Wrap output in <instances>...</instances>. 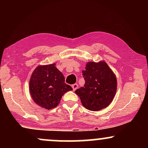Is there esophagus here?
Returning a JSON list of instances; mask_svg holds the SVG:
<instances>
[{"label": "esophagus", "mask_w": 148, "mask_h": 148, "mask_svg": "<svg viewBox=\"0 0 148 148\" xmlns=\"http://www.w3.org/2000/svg\"><path fill=\"white\" fill-rule=\"evenodd\" d=\"M72 88H73V90L75 91L76 89L78 88V84H74L72 85Z\"/></svg>", "instance_id": "34e87169"}]
</instances>
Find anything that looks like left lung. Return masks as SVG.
I'll use <instances>...</instances> for the list:
<instances>
[{
	"mask_svg": "<svg viewBox=\"0 0 148 148\" xmlns=\"http://www.w3.org/2000/svg\"><path fill=\"white\" fill-rule=\"evenodd\" d=\"M85 80L84 87L76 90L85 108L99 111L111 103L117 90V80L104 61L89 62L82 71Z\"/></svg>",
	"mask_w": 148,
	"mask_h": 148,
	"instance_id": "8db88e82",
	"label": "left lung"
}]
</instances>
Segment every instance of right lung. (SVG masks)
Segmentation results:
<instances>
[{
	"instance_id": "add662e5",
	"label": "right lung",
	"mask_w": 148,
	"mask_h": 148,
	"mask_svg": "<svg viewBox=\"0 0 148 148\" xmlns=\"http://www.w3.org/2000/svg\"><path fill=\"white\" fill-rule=\"evenodd\" d=\"M29 88L34 101L47 109L57 106L64 93L72 90L55 64L37 67L30 77Z\"/></svg>"
}]
</instances>
